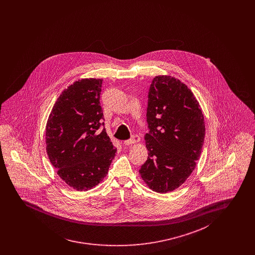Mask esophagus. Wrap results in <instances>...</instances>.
<instances>
[{
  "label": "esophagus",
  "mask_w": 255,
  "mask_h": 255,
  "mask_svg": "<svg viewBox=\"0 0 255 255\" xmlns=\"http://www.w3.org/2000/svg\"><path fill=\"white\" fill-rule=\"evenodd\" d=\"M139 141H140V138H139L138 135H133L131 139H129V140H125L124 144L125 146H130L131 144L137 143Z\"/></svg>",
  "instance_id": "1"
}]
</instances>
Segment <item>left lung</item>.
Returning a JSON list of instances; mask_svg holds the SVG:
<instances>
[{"label": "left lung", "mask_w": 255, "mask_h": 255, "mask_svg": "<svg viewBox=\"0 0 255 255\" xmlns=\"http://www.w3.org/2000/svg\"><path fill=\"white\" fill-rule=\"evenodd\" d=\"M147 159L139 174L152 191L166 193L191 176L200 157L205 122L192 91L178 78L157 76L148 92Z\"/></svg>", "instance_id": "obj_1"}]
</instances>
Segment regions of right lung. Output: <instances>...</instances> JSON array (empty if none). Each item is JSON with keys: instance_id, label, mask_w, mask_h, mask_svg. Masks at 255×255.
<instances>
[{"instance_id": "add662e5", "label": "right lung", "mask_w": 255, "mask_h": 255, "mask_svg": "<svg viewBox=\"0 0 255 255\" xmlns=\"http://www.w3.org/2000/svg\"><path fill=\"white\" fill-rule=\"evenodd\" d=\"M103 79L83 78L65 89L46 126V153L57 174L77 191H88L108 175L117 148L105 129L100 106Z\"/></svg>"}]
</instances>
